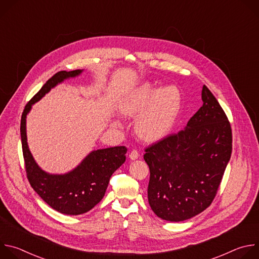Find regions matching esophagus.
Instances as JSON below:
<instances>
[{"label": "esophagus", "instance_id": "34e87169", "mask_svg": "<svg viewBox=\"0 0 259 259\" xmlns=\"http://www.w3.org/2000/svg\"><path fill=\"white\" fill-rule=\"evenodd\" d=\"M129 158H130L131 160H136V159H138V158H139V153H138V151H137V150L131 151V153L129 154Z\"/></svg>", "mask_w": 259, "mask_h": 259}]
</instances>
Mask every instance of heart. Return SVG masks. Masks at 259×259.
<instances>
[{
	"instance_id": "heart-1",
	"label": "heart",
	"mask_w": 259,
	"mask_h": 259,
	"mask_svg": "<svg viewBox=\"0 0 259 259\" xmlns=\"http://www.w3.org/2000/svg\"><path fill=\"white\" fill-rule=\"evenodd\" d=\"M181 96L174 86L161 90L145 83L134 90L121 104V112L137 116L145 109L136 122L138 135L149 141L165 136L173 127L179 113Z\"/></svg>"
}]
</instances>
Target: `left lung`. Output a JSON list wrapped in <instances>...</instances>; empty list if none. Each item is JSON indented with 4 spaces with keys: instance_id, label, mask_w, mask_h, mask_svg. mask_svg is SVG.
Segmentation results:
<instances>
[{
    "instance_id": "obj_1",
    "label": "left lung",
    "mask_w": 259,
    "mask_h": 259,
    "mask_svg": "<svg viewBox=\"0 0 259 259\" xmlns=\"http://www.w3.org/2000/svg\"><path fill=\"white\" fill-rule=\"evenodd\" d=\"M202 100L186 128L144 150L151 172L147 198L164 220L183 221L208 208L231 159L233 136L225 110L205 85Z\"/></svg>"
}]
</instances>
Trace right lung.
Listing matches in <instances>:
<instances>
[{"mask_svg":"<svg viewBox=\"0 0 259 259\" xmlns=\"http://www.w3.org/2000/svg\"><path fill=\"white\" fill-rule=\"evenodd\" d=\"M81 69L61 70L50 78L25 105L20 135L27 179L31 188L51 208L66 214L80 215L91 210L103 198L110 176L125 162L126 146H114L91 152L72 171L57 175L43 171L34 162L26 141V115L31 105L63 80L79 76Z\"/></svg>","mask_w":259,"mask_h":259,"instance_id":"add662e5","label":"right lung"}]
</instances>
